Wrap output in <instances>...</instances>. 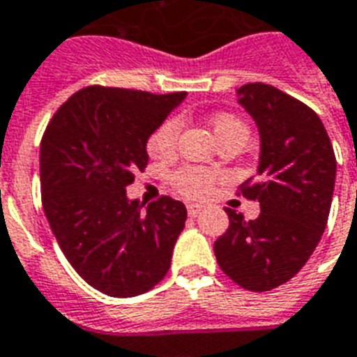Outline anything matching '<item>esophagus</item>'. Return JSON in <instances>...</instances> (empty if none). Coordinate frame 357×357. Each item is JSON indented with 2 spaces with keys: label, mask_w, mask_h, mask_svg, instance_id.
<instances>
[{
  "label": "esophagus",
  "mask_w": 357,
  "mask_h": 357,
  "mask_svg": "<svg viewBox=\"0 0 357 357\" xmlns=\"http://www.w3.org/2000/svg\"><path fill=\"white\" fill-rule=\"evenodd\" d=\"M201 210H202L201 204H195V202H190V204H188V213H190L192 218L199 215V213H201Z\"/></svg>",
  "instance_id": "34e87169"
}]
</instances>
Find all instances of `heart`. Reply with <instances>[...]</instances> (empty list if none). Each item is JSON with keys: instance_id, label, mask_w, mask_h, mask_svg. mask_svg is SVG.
<instances>
[{"instance_id": "1", "label": "heart", "mask_w": 357, "mask_h": 357, "mask_svg": "<svg viewBox=\"0 0 357 357\" xmlns=\"http://www.w3.org/2000/svg\"><path fill=\"white\" fill-rule=\"evenodd\" d=\"M212 129L215 138H223L227 134H249L245 123L232 114H219L212 121ZM181 134V119L171 118L162 123L149 138V151L153 155H169L175 151L176 139ZM215 178L213 171L202 169V167H181L171 175V184L178 193L192 199H201L208 195L212 190V182Z\"/></svg>"}]
</instances>
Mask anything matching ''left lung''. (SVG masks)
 <instances>
[{"instance_id": "left-lung-1", "label": "left lung", "mask_w": 357, "mask_h": 357, "mask_svg": "<svg viewBox=\"0 0 357 357\" xmlns=\"http://www.w3.org/2000/svg\"><path fill=\"white\" fill-rule=\"evenodd\" d=\"M238 102L259 132L256 178L241 193L259 202V215L225 208L227 232L213 243L219 267L249 291H269L304 267L321 241L332 206L335 155L312 108L278 88L250 82Z\"/></svg>"}]
</instances>
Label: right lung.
<instances>
[{
	"label": "right lung",
	"instance_id": "add662e5",
	"mask_svg": "<svg viewBox=\"0 0 357 357\" xmlns=\"http://www.w3.org/2000/svg\"><path fill=\"white\" fill-rule=\"evenodd\" d=\"M186 92L88 86L51 118L40 144L45 218L71 267L108 296H136L165 276L188 212L162 197L147 208L127 186L149 162L147 142Z\"/></svg>",
	"mask_w": 357,
	"mask_h": 357
}]
</instances>
